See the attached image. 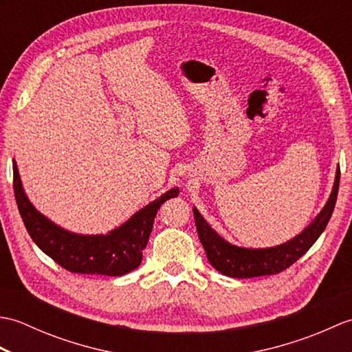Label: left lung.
Segmentation results:
<instances>
[{
  "mask_svg": "<svg viewBox=\"0 0 352 352\" xmlns=\"http://www.w3.org/2000/svg\"><path fill=\"white\" fill-rule=\"evenodd\" d=\"M339 182L340 169H338V174H336L333 192L322 212L313 219L301 234H298L286 243L274 246V248L246 250L231 245L216 234L197 208H193L198 237L201 245L204 246L206 256L210 265L222 275L233 276V278H252V276L283 272L284 269L294 265L296 260H300L311 248V245L318 241V237L322 234L333 214L336 199H338Z\"/></svg>",
  "mask_w": 352,
  "mask_h": 352,
  "instance_id": "1",
  "label": "left lung"
}]
</instances>
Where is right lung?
I'll return each instance as SVG.
<instances>
[{
    "mask_svg": "<svg viewBox=\"0 0 352 352\" xmlns=\"http://www.w3.org/2000/svg\"><path fill=\"white\" fill-rule=\"evenodd\" d=\"M13 190L30 237L47 256L69 272L107 276H121L140 265L157 210L164 201L178 195L177 188L170 189L106 236H81L57 227L36 210L22 189L14 160Z\"/></svg>",
    "mask_w": 352,
    "mask_h": 352,
    "instance_id": "add662e5",
    "label": "right lung"
}]
</instances>
